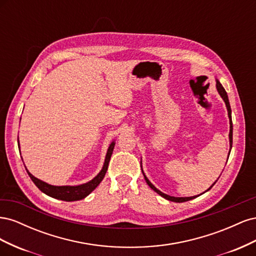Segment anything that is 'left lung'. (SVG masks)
<instances>
[{"label":"left lung","mask_w":256,"mask_h":256,"mask_svg":"<svg viewBox=\"0 0 256 256\" xmlns=\"http://www.w3.org/2000/svg\"><path fill=\"white\" fill-rule=\"evenodd\" d=\"M216 90H218V92H219V95L221 96V98L224 100V102H226V109H228V118H230V134H228V138H230V150H232V144H233V122H232V110H230V102H228V94H226V90H224V88L222 86V84L219 82V80H216ZM230 152H228V156H230ZM228 162V161H226ZM141 168H142V161H141ZM142 173H143V175H144V178H145V180H146V182H147V184L150 186V187L154 191V192H157L159 196H161L162 198H164L166 200H171V202H175V203H182V202H187V200H193V198H196V196H188V198H176V196H168V194H166V193H164V192H161L160 190H158L156 187H154V186L148 180V178L146 177V175L144 174V172H143V168H142ZM216 182V180L210 186V187H209V189H207L206 191H208V190H210L212 188V186ZM205 191V192H206ZM204 193V192H203Z\"/></svg>","instance_id":"obj_1"}]
</instances>
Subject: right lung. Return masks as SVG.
Listing matches in <instances>:
<instances>
[{
	"instance_id": "add662e5",
	"label": "right lung",
	"mask_w": 256,
	"mask_h": 256,
	"mask_svg": "<svg viewBox=\"0 0 256 256\" xmlns=\"http://www.w3.org/2000/svg\"><path fill=\"white\" fill-rule=\"evenodd\" d=\"M18 146H19V152H20V144L18 140ZM115 146V141H112L109 148H108L106 154V159H104V164L97 176L92 178V180L88 182H85L79 186H53L49 184L47 182H44L40 180H38L35 176L30 174L28 170L26 172L28 176L30 177V180H33V182L36 184V187L40 189L42 192H44V194H47L53 198H58L62 200H66V202H74V200H80L84 198H86L92 191H94L96 189L97 186L102 182L104 180V177L106 173L108 166H109V162L112 156V152Z\"/></svg>"
}]
</instances>
